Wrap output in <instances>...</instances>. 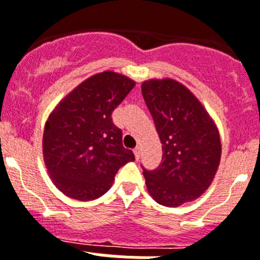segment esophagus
<instances>
[{"instance_id": "1", "label": "esophagus", "mask_w": 260, "mask_h": 260, "mask_svg": "<svg viewBox=\"0 0 260 260\" xmlns=\"http://www.w3.org/2000/svg\"><path fill=\"white\" fill-rule=\"evenodd\" d=\"M134 155H135V158H137V160H139V157H141V147H135Z\"/></svg>"}]
</instances>
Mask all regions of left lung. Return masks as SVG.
Returning a JSON list of instances; mask_svg holds the SVG:
<instances>
[{
  "mask_svg": "<svg viewBox=\"0 0 260 260\" xmlns=\"http://www.w3.org/2000/svg\"><path fill=\"white\" fill-rule=\"evenodd\" d=\"M142 95L162 144L161 164L153 171L143 168L147 190L165 207L195 201L219 168V130L202 103L177 80H146Z\"/></svg>",
  "mask_w": 260,
  "mask_h": 260,
  "instance_id": "left-lung-1",
  "label": "left lung"
}]
</instances>
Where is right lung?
Segmentation results:
<instances>
[{"label": "right lung", "instance_id": "right-lung-1", "mask_svg": "<svg viewBox=\"0 0 260 260\" xmlns=\"http://www.w3.org/2000/svg\"><path fill=\"white\" fill-rule=\"evenodd\" d=\"M134 86L125 75L103 71L75 87L48 117L43 135L45 167L69 198H100L119 168L135 160L112 121V112Z\"/></svg>", "mask_w": 260, "mask_h": 260}]
</instances>
